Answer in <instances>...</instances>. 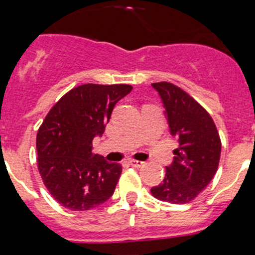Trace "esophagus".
Returning <instances> with one entry per match:
<instances>
[{
    "label": "esophagus",
    "mask_w": 255,
    "mask_h": 255,
    "mask_svg": "<svg viewBox=\"0 0 255 255\" xmlns=\"http://www.w3.org/2000/svg\"><path fill=\"white\" fill-rule=\"evenodd\" d=\"M129 164L132 166H135V168H139V166L144 165V161H140V160H135V159H130L129 160Z\"/></svg>",
    "instance_id": "1"
}]
</instances>
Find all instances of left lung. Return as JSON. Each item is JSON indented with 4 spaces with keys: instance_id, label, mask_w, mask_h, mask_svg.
Here are the masks:
<instances>
[{
    "instance_id": "obj_1",
    "label": "left lung",
    "mask_w": 255,
    "mask_h": 255,
    "mask_svg": "<svg viewBox=\"0 0 255 255\" xmlns=\"http://www.w3.org/2000/svg\"><path fill=\"white\" fill-rule=\"evenodd\" d=\"M165 109L170 134L179 142L165 177L151 195L170 204H187L199 196L217 171L221 139L206 110L189 94L170 82H154Z\"/></svg>"
}]
</instances>
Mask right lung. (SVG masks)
I'll return each instance as SVG.
<instances>
[{
  "instance_id": "1",
  "label": "right lung",
  "mask_w": 255,
  "mask_h": 255,
  "mask_svg": "<svg viewBox=\"0 0 255 255\" xmlns=\"http://www.w3.org/2000/svg\"><path fill=\"white\" fill-rule=\"evenodd\" d=\"M132 91L126 84H85L64 95L48 112L37 134L38 170L61 206L86 211L115 192L122 166L92 154L115 105Z\"/></svg>"
}]
</instances>
